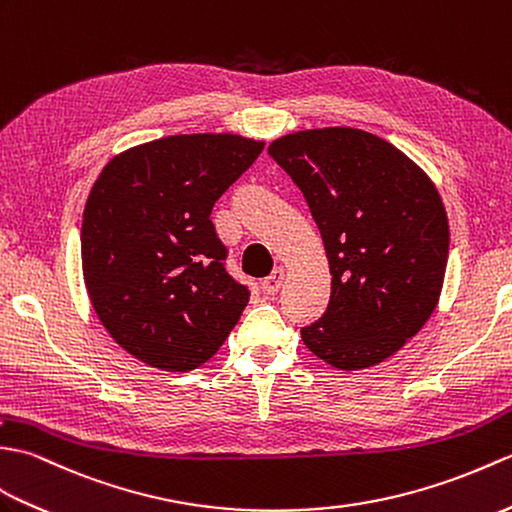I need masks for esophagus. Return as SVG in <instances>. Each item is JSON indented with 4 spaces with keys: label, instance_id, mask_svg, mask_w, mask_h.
Returning a JSON list of instances; mask_svg holds the SVG:
<instances>
[{
    "label": "esophagus",
    "instance_id": "1",
    "mask_svg": "<svg viewBox=\"0 0 512 512\" xmlns=\"http://www.w3.org/2000/svg\"><path fill=\"white\" fill-rule=\"evenodd\" d=\"M285 276H287V271L282 269V267H276L274 274L260 282V287H263V291L267 295H276L280 291V287H282V282H285Z\"/></svg>",
    "mask_w": 512,
    "mask_h": 512
}]
</instances>
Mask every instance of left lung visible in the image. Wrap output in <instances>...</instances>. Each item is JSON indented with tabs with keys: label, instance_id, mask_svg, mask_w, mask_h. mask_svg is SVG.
Segmentation results:
<instances>
[{
	"label": "left lung",
	"instance_id": "obj_1",
	"mask_svg": "<svg viewBox=\"0 0 512 512\" xmlns=\"http://www.w3.org/2000/svg\"><path fill=\"white\" fill-rule=\"evenodd\" d=\"M267 153L302 190L331 265L326 313L302 328L313 355L339 370L377 366L434 313L449 223L431 179L361 129H313Z\"/></svg>",
	"mask_w": 512,
	"mask_h": 512
}]
</instances>
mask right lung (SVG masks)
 I'll use <instances>...</instances> for the list:
<instances>
[{"label":"right lung","instance_id":"add662e5","mask_svg":"<svg viewBox=\"0 0 512 512\" xmlns=\"http://www.w3.org/2000/svg\"><path fill=\"white\" fill-rule=\"evenodd\" d=\"M265 142L168 135L113 157L89 192L81 258L102 326L153 368L188 372L221 348L249 302L210 214Z\"/></svg>","mask_w":512,"mask_h":512}]
</instances>
